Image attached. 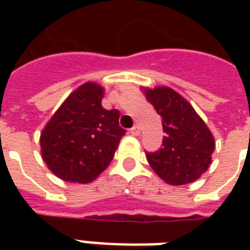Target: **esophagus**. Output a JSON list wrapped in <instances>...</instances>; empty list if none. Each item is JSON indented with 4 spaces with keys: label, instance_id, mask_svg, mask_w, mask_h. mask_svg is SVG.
Wrapping results in <instances>:
<instances>
[{
    "label": "esophagus",
    "instance_id": "34e87169",
    "mask_svg": "<svg viewBox=\"0 0 250 250\" xmlns=\"http://www.w3.org/2000/svg\"><path fill=\"white\" fill-rule=\"evenodd\" d=\"M130 132H131V135H134V136L139 135V134H141V128H139V125H134V127L130 130Z\"/></svg>",
    "mask_w": 250,
    "mask_h": 250
}]
</instances>
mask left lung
<instances>
[{
  "instance_id": "1",
  "label": "left lung",
  "mask_w": 250,
  "mask_h": 250,
  "mask_svg": "<svg viewBox=\"0 0 250 250\" xmlns=\"http://www.w3.org/2000/svg\"><path fill=\"white\" fill-rule=\"evenodd\" d=\"M146 99L162 118V146L146 152L152 170L168 185H186L209 168L214 138L188 100L168 87L145 89Z\"/></svg>"
}]
</instances>
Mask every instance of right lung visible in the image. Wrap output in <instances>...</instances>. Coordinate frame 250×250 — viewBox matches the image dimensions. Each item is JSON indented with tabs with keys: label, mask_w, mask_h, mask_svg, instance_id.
Listing matches in <instances>:
<instances>
[{
	"label": "right lung",
	"mask_w": 250,
	"mask_h": 250,
	"mask_svg": "<svg viewBox=\"0 0 250 250\" xmlns=\"http://www.w3.org/2000/svg\"><path fill=\"white\" fill-rule=\"evenodd\" d=\"M104 89L85 83L66 98L41 132L42 159L66 182L88 184L112 161L122 136L118 109L102 105Z\"/></svg>",
	"instance_id": "obj_1"
}]
</instances>
